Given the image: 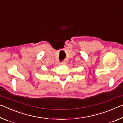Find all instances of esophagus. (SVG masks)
Returning <instances> with one entry per match:
<instances>
[{
	"label": "esophagus",
	"mask_w": 123,
	"mask_h": 123,
	"mask_svg": "<svg viewBox=\"0 0 123 123\" xmlns=\"http://www.w3.org/2000/svg\"><path fill=\"white\" fill-rule=\"evenodd\" d=\"M66 63L65 61H63V62H62V63H61V64H62V65H65Z\"/></svg>",
	"instance_id": "1"
}]
</instances>
